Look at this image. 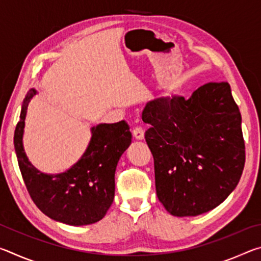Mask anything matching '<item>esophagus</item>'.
I'll return each instance as SVG.
<instances>
[{
	"mask_svg": "<svg viewBox=\"0 0 261 261\" xmlns=\"http://www.w3.org/2000/svg\"><path fill=\"white\" fill-rule=\"evenodd\" d=\"M132 135H134V138H135L136 140H143L144 137H145L143 127H140V126L135 127L134 131H132Z\"/></svg>",
	"mask_w": 261,
	"mask_h": 261,
	"instance_id": "esophagus-1",
	"label": "esophagus"
}]
</instances>
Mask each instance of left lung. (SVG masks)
Segmentation results:
<instances>
[{"label": "left lung", "mask_w": 261, "mask_h": 261, "mask_svg": "<svg viewBox=\"0 0 261 261\" xmlns=\"http://www.w3.org/2000/svg\"><path fill=\"white\" fill-rule=\"evenodd\" d=\"M141 118L154 158L159 200L174 216H197L227 199L245 163L242 116L227 82L190 96L158 98Z\"/></svg>", "instance_id": "obj_1"}]
</instances>
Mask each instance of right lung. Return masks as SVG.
I'll list each match as a JSON object with an SVG mask.
<instances>
[{
  "label": "right lung",
  "instance_id": "add662e5",
  "mask_svg": "<svg viewBox=\"0 0 261 261\" xmlns=\"http://www.w3.org/2000/svg\"><path fill=\"white\" fill-rule=\"evenodd\" d=\"M38 94L31 88L21 105L14 144L19 169L31 198L43 214L69 226H86L100 221L115 196V170L131 144L124 121L91 127V140L82 158L60 174L38 170L26 155L23 136L30 101Z\"/></svg>",
  "mask_w": 261,
  "mask_h": 261
}]
</instances>
